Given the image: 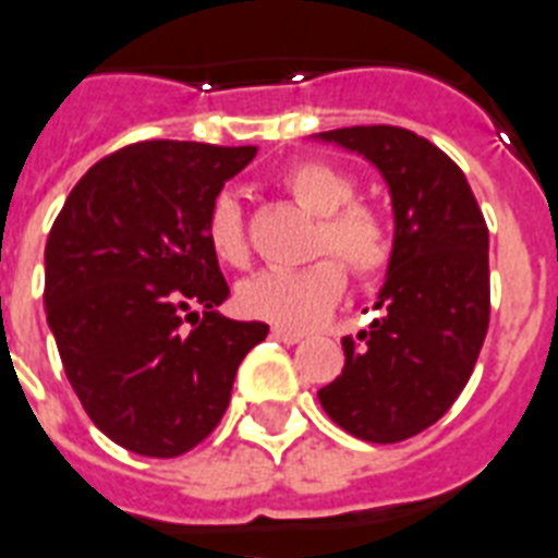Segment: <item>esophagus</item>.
I'll list each match as a JSON object with an SVG mask.
<instances>
[{
  "label": "esophagus",
  "mask_w": 558,
  "mask_h": 558,
  "mask_svg": "<svg viewBox=\"0 0 558 558\" xmlns=\"http://www.w3.org/2000/svg\"><path fill=\"white\" fill-rule=\"evenodd\" d=\"M276 340H282V343H300L305 335L302 331H296V328H284V326H274V331H270Z\"/></svg>",
  "instance_id": "34e87169"
}]
</instances>
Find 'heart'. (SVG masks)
Segmentation results:
<instances>
[{
    "mask_svg": "<svg viewBox=\"0 0 558 558\" xmlns=\"http://www.w3.org/2000/svg\"><path fill=\"white\" fill-rule=\"evenodd\" d=\"M284 192L317 215L311 256H338L357 276L375 279L390 265L392 239L381 211L355 203V180L328 162H300L282 174ZM206 244L223 267H247L250 241L239 203L223 194L206 215ZM347 291V270L335 258H319L300 270H262L235 291L244 317L276 326L314 328L335 311Z\"/></svg>",
    "mask_w": 558,
    "mask_h": 558,
    "instance_id": "1",
    "label": "heart"
}]
</instances>
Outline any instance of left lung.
Masks as SVG:
<instances>
[{
	"label": "left lung",
	"instance_id": "left-lung-1",
	"mask_svg": "<svg viewBox=\"0 0 558 558\" xmlns=\"http://www.w3.org/2000/svg\"><path fill=\"white\" fill-rule=\"evenodd\" d=\"M314 140L369 159L396 220L381 317L343 338V373L317 399L347 434L401 442L445 416L472 378L489 328V230L463 171L413 131L369 124Z\"/></svg>",
	"mask_w": 558,
	"mask_h": 558
}]
</instances>
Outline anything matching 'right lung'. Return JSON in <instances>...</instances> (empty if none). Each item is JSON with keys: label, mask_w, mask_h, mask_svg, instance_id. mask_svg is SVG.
I'll return each instance as SVG.
<instances>
[{"label": "right lung", "mask_w": 558, "mask_h": 558, "mask_svg": "<svg viewBox=\"0 0 558 558\" xmlns=\"http://www.w3.org/2000/svg\"><path fill=\"white\" fill-rule=\"evenodd\" d=\"M253 157V145H128L77 180L51 227L43 300L60 361L93 425L133 454L203 442L267 338L265 323L215 311L230 284L203 235L223 183Z\"/></svg>", "instance_id": "obj_1"}]
</instances>
